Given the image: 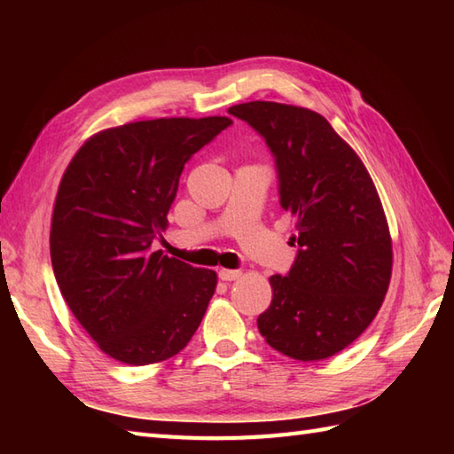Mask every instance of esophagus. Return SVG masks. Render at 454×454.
Segmentation results:
<instances>
[{
  "label": "esophagus",
  "instance_id": "obj_1",
  "mask_svg": "<svg viewBox=\"0 0 454 454\" xmlns=\"http://www.w3.org/2000/svg\"><path fill=\"white\" fill-rule=\"evenodd\" d=\"M239 275H242V271H238V269H220L218 271V277L222 281H236Z\"/></svg>",
  "mask_w": 454,
  "mask_h": 454
}]
</instances>
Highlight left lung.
Returning <instances> with one entry per match:
<instances>
[{
    "mask_svg": "<svg viewBox=\"0 0 454 454\" xmlns=\"http://www.w3.org/2000/svg\"><path fill=\"white\" fill-rule=\"evenodd\" d=\"M271 150L281 207L296 216L298 246L259 333L286 356L320 361L351 345L380 310L392 275L382 202L361 158L322 114L273 101L228 109Z\"/></svg>",
    "mask_w": 454,
    "mask_h": 454,
    "instance_id": "obj_1",
    "label": "left lung"
}]
</instances>
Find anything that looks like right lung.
Masks as SVG:
<instances>
[{"label": "right lung", "mask_w": 454, "mask_h": 454, "mask_svg": "<svg viewBox=\"0 0 454 454\" xmlns=\"http://www.w3.org/2000/svg\"><path fill=\"white\" fill-rule=\"evenodd\" d=\"M228 117L153 119L107 129L83 144L58 187L51 228L56 283L103 353L152 364L189 343L216 273L161 252L185 163L228 129Z\"/></svg>", "instance_id": "right-lung-1"}]
</instances>
